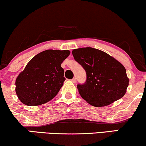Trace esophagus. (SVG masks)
<instances>
[{
    "label": "esophagus",
    "mask_w": 146,
    "mask_h": 146,
    "mask_svg": "<svg viewBox=\"0 0 146 146\" xmlns=\"http://www.w3.org/2000/svg\"><path fill=\"white\" fill-rule=\"evenodd\" d=\"M72 82H73V83H76V82H77V80H76V78H73V79H72Z\"/></svg>",
    "instance_id": "obj_1"
}]
</instances>
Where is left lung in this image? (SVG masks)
Here are the masks:
<instances>
[{"label":"left lung","mask_w":146,"mask_h":146,"mask_svg":"<svg viewBox=\"0 0 146 146\" xmlns=\"http://www.w3.org/2000/svg\"><path fill=\"white\" fill-rule=\"evenodd\" d=\"M75 60L84 68L86 81L78 84L79 93L95 107L110 105L123 96L129 80L120 62L103 51L83 47L72 51Z\"/></svg>","instance_id":"left-lung-1"}]
</instances>
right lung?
Listing matches in <instances>:
<instances>
[{"label":"right lung","instance_id":"1","mask_svg":"<svg viewBox=\"0 0 146 146\" xmlns=\"http://www.w3.org/2000/svg\"><path fill=\"white\" fill-rule=\"evenodd\" d=\"M69 54L68 50H47L33 57L15 81L20 101L36 106L55 97L65 80L61 64Z\"/></svg>","mask_w":146,"mask_h":146}]
</instances>
